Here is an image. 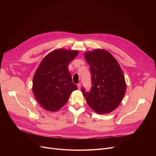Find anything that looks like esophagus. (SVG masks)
I'll return each mask as SVG.
<instances>
[{"instance_id": "obj_1", "label": "esophagus", "mask_w": 156, "mask_h": 156, "mask_svg": "<svg viewBox=\"0 0 156 156\" xmlns=\"http://www.w3.org/2000/svg\"><path fill=\"white\" fill-rule=\"evenodd\" d=\"M77 86H78V89H80V88H81V83H78V84L77 85Z\"/></svg>"}]
</instances>
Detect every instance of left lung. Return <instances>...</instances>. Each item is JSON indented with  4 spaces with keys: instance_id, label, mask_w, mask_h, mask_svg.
Returning a JSON list of instances; mask_svg holds the SVG:
<instances>
[{
    "instance_id": "1",
    "label": "left lung",
    "mask_w": 156,
    "mask_h": 156,
    "mask_svg": "<svg viewBox=\"0 0 156 156\" xmlns=\"http://www.w3.org/2000/svg\"><path fill=\"white\" fill-rule=\"evenodd\" d=\"M85 58L90 66L92 82L90 92L81 90L86 101L97 114L110 113L118 108L126 93L123 72L114 56L104 49L87 51Z\"/></svg>"
}]
</instances>
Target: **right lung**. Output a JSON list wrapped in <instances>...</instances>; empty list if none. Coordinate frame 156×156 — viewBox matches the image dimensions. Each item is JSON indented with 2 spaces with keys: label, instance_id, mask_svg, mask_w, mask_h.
Returning <instances> with one entry per match:
<instances>
[{
  "label": "right lung",
  "instance_id": "obj_1",
  "mask_svg": "<svg viewBox=\"0 0 156 156\" xmlns=\"http://www.w3.org/2000/svg\"><path fill=\"white\" fill-rule=\"evenodd\" d=\"M78 53V51L56 49L48 54L39 64L33 78L32 90L45 110L58 111L78 88L73 83L68 65Z\"/></svg>",
  "mask_w": 156,
  "mask_h": 156
}]
</instances>
